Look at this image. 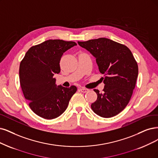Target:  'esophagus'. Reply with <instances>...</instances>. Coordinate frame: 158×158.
Wrapping results in <instances>:
<instances>
[{
  "instance_id": "34e87169",
  "label": "esophagus",
  "mask_w": 158,
  "mask_h": 158,
  "mask_svg": "<svg viewBox=\"0 0 158 158\" xmlns=\"http://www.w3.org/2000/svg\"><path fill=\"white\" fill-rule=\"evenodd\" d=\"M79 91L81 92H83V93H85V92H87L89 91V89H87L86 88H81L79 89Z\"/></svg>"
}]
</instances>
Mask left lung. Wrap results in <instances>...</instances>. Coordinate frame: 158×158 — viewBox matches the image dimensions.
Returning <instances> with one entry per match:
<instances>
[{
	"instance_id": "1",
	"label": "left lung",
	"mask_w": 158,
	"mask_h": 158,
	"mask_svg": "<svg viewBox=\"0 0 158 158\" xmlns=\"http://www.w3.org/2000/svg\"><path fill=\"white\" fill-rule=\"evenodd\" d=\"M96 58L100 73L104 74L103 93L94 89L98 98L91 104L93 111L110 118L123 110L129 103L138 76V65L127 46L100 38L78 42Z\"/></svg>"
}]
</instances>
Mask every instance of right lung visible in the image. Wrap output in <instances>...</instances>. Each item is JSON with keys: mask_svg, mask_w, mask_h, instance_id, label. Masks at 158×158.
Wrapping results in <instances>:
<instances>
[{"mask_svg": "<svg viewBox=\"0 0 158 158\" xmlns=\"http://www.w3.org/2000/svg\"><path fill=\"white\" fill-rule=\"evenodd\" d=\"M77 44L49 40L29 49L21 61L19 81L25 98L32 111L45 119L60 116L77 91V87L56 86L55 73L60 72L63 53Z\"/></svg>", "mask_w": 158, "mask_h": 158, "instance_id": "obj_1", "label": "right lung"}]
</instances>
